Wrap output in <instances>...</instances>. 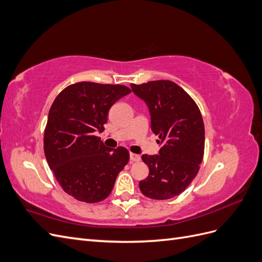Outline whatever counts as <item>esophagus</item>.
I'll list each match as a JSON object with an SVG mask.
<instances>
[{"mask_svg": "<svg viewBox=\"0 0 262 262\" xmlns=\"http://www.w3.org/2000/svg\"><path fill=\"white\" fill-rule=\"evenodd\" d=\"M140 161V156L134 154V153H130V162H139Z\"/></svg>", "mask_w": 262, "mask_h": 262, "instance_id": "1", "label": "esophagus"}]
</instances>
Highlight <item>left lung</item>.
Wrapping results in <instances>:
<instances>
[{"instance_id":"left-lung-1","label":"left lung","mask_w":262,"mask_h":262,"mask_svg":"<svg viewBox=\"0 0 262 262\" xmlns=\"http://www.w3.org/2000/svg\"><path fill=\"white\" fill-rule=\"evenodd\" d=\"M149 109L150 126L158 136L160 155H142L149 169L140 190L154 200L179 195L200 169L204 154V123L200 109L179 85L167 80L131 84Z\"/></svg>"}]
</instances>
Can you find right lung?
<instances>
[{
    "label": "right lung",
    "instance_id": "obj_1",
    "mask_svg": "<svg viewBox=\"0 0 262 262\" xmlns=\"http://www.w3.org/2000/svg\"><path fill=\"white\" fill-rule=\"evenodd\" d=\"M130 93L124 85L80 82L66 87L52 102L43 134L45 155L55 179L74 199L105 200L128 164V149L105 146L96 132L105 130L112 106Z\"/></svg>",
    "mask_w": 262,
    "mask_h": 262
}]
</instances>
